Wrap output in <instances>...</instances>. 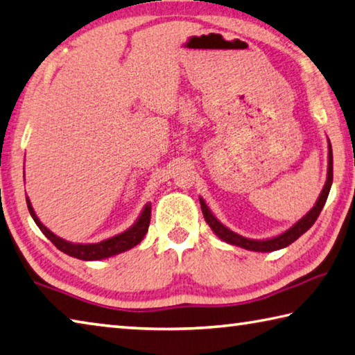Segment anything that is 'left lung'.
Listing matches in <instances>:
<instances>
[{
    "instance_id": "8db88e82",
    "label": "left lung",
    "mask_w": 355,
    "mask_h": 355,
    "mask_svg": "<svg viewBox=\"0 0 355 355\" xmlns=\"http://www.w3.org/2000/svg\"><path fill=\"white\" fill-rule=\"evenodd\" d=\"M327 149H329V153H327V178H326L324 188H323V191H321V194L317 200V203L313 205V208L309 211L304 217L300 218V220L296 222L292 228H288L282 234L270 237V239H263V241L248 239V237H243L241 234H237V233H234V231H231L230 228L225 227L222 222H218L217 217L212 214L208 206H206L205 200L200 197V206H202V212H203V217H205L206 223L209 225V228L214 231L216 236L220 237L223 242L236 245V247H241V248H245V250L268 253V251H276V250L288 247L290 243H293L300 236L304 234L306 231L315 223V220H317L318 216H320L321 209H323V206H324L326 200H327V196H329V191H331V186H332V178H334V173H332V167H334L332 166V146H331L329 139H327Z\"/></svg>"
}]
</instances>
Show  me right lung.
<instances>
[{
	"mask_svg": "<svg viewBox=\"0 0 355 355\" xmlns=\"http://www.w3.org/2000/svg\"><path fill=\"white\" fill-rule=\"evenodd\" d=\"M26 203H28V209L31 212V216L37 223V227L42 230V233L46 236L57 248L63 251V253L77 257V259H82V261L105 259V257H112L114 254L124 253V251L133 248L135 245H138L144 239L147 230H149L150 212H152V205L147 203L144 206L143 212H141L139 217L137 218V222H135L130 228L125 230L124 233L116 234L110 237V239H105L98 243H73L62 239L59 236H55L53 231H49L40 220H38L35 211L31 205V200L28 197H26Z\"/></svg>",
	"mask_w": 355,
	"mask_h": 355,
	"instance_id": "1",
	"label": "right lung"
}]
</instances>
